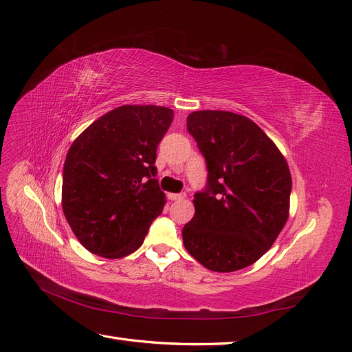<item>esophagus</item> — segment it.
I'll list each match as a JSON object with an SVG mask.
<instances>
[{"mask_svg":"<svg viewBox=\"0 0 352 352\" xmlns=\"http://www.w3.org/2000/svg\"><path fill=\"white\" fill-rule=\"evenodd\" d=\"M168 198L170 201H178L184 198V193H168Z\"/></svg>","mask_w":352,"mask_h":352,"instance_id":"esophagus-1","label":"esophagus"}]
</instances>
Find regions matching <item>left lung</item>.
<instances>
[{
    "label": "left lung",
    "instance_id": "8db88e82",
    "mask_svg": "<svg viewBox=\"0 0 352 352\" xmlns=\"http://www.w3.org/2000/svg\"><path fill=\"white\" fill-rule=\"evenodd\" d=\"M188 131L208 175L183 228L184 248L210 271H239L271 248L289 218L287 162L256 122L233 111H193Z\"/></svg>",
    "mask_w": 352,
    "mask_h": 352
}]
</instances>
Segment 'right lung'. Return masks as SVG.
Returning a JSON list of instances; mask_svg holds the SVG:
<instances>
[{"label": "right lung", "mask_w": 352, "mask_h": 352, "mask_svg": "<svg viewBox=\"0 0 352 352\" xmlns=\"http://www.w3.org/2000/svg\"><path fill=\"white\" fill-rule=\"evenodd\" d=\"M172 119L168 107L121 106L72 142L63 166L62 207L87 251L121 258L144 243L166 203L154 163Z\"/></svg>", "instance_id": "add662e5"}]
</instances>
